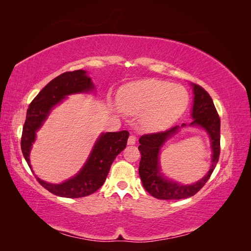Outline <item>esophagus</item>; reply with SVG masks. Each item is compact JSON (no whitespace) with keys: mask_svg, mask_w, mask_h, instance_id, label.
I'll list each match as a JSON object with an SVG mask.
<instances>
[{"mask_svg":"<svg viewBox=\"0 0 251 251\" xmlns=\"http://www.w3.org/2000/svg\"><path fill=\"white\" fill-rule=\"evenodd\" d=\"M136 143V136L135 135H130V137L127 139V144H130V146H133V144Z\"/></svg>","mask_w":251,"mask_h":251,"instance_id":"1","label":"esophagus"}]
</instances>
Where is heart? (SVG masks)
I'll use <instances>...</instances> for the list:
<instances>
[{
  "label": "heart",
  "instance_id": "1",
  "mask_svg": "<svg viewBox=\"0 0 251 251\" xmlns=\"http://www.w3.org/2000/svg\"><path fill=\"white\" fill-rule=\"evenodd\" d=\"M118 104L124 112L141 115L147 130H160L175 123L187 108L188 93L181 86L159 79L131 82L121 89Z\"/></svg>",
  "mask_w": 251,
  "mask_h": 251
}]
</instances>
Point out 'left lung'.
Here are the masks:
<instances>
[{
  "label": "left lung",
  "instance_id": "obj_1",
  "mask_svg": "<svg viewBox=\"0 0 251 251\" xmlns=\"http://www.w3.org/2000/svg\"><path fill=\"white\" fill-rule=\"evenodd\" d=\"M194 86V107L192 116L194 118L192 125L202 126L210 136L212 149V163L207 175L199 182L193 185H182L176 182L165 180L159 174V151L164 141L177 132L178 126H173L166 131L149 133L142 135L138 147L141 154L139 163V176L142 185L151 196L160 200H180L189 198L198 193L205 185L214 172L220 157V121L219 114L212 101L210 95L199 85ZM183 124L182 126H184Z\"/></svg>",
  "mask_w": 251,
  "mask_h": 251
}]
</instances>
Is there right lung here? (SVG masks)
I'll list each match as a JSON object with an SVG mask.
<instances>
[{
	"label": "right lung",
	"instance_id": "obj_1",
	"mask_svg": "<svg viewBox=\"0 0 251 251\" xmlns=\"http://www.w3.org/2000/svg\"><path fill=\"white\" fill-rule=\"evenodd\" d=\"M93 88V83L86 75V71L76 70L58 75L35 96L27 110L21 139L23 155L29 168H31L29 153L35 139V132L46 119L50 110L67 95L88 92ZM127 138V131L102 134L81 171L74 178L62 184L46 183L37 177L36 180L53 195L64 198H80L93 194L104 183L114 159L126 149Z\"/></svg>",
	"mask_w": 251,
	"mask_h": 251
}]
</instances>
